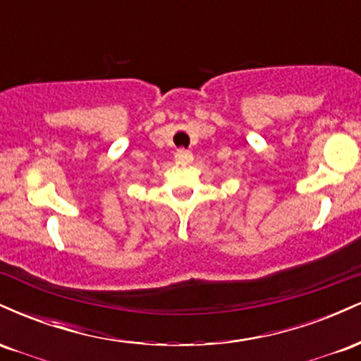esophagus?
<instances>
[{
    "instance_id": "1",
    "label": "esophagus",
    "mask_w": 361,
    "mask_h": 361,
    "mask_svg": "<svg viewBox=\"0 0 361 361\" xmlns=\"http://www.w3.org/2000/svg\"><path fill=\"white\" fill-rule=\"evenodd\" d=\"M175 159H176L178 164H188L190 161L193 159V156H192V152H190V151H185V149H180V151L176 152Z\"/></svg>"
}]
</instances>
